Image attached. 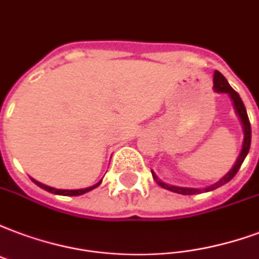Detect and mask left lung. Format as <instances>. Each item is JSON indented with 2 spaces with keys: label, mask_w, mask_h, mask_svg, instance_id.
<instances>
[{
  "label": "left lung",
  "mask_w": 259,
  "mask_h": 259,
  "mask_svg": "<svg viewBox=\"0 0 259 259\" xmlns=\"http://www.w3.org/2000/svg\"><path fill=\"white\" fill-rule=\"evenodd\" d=\"M213 89H214L215 93H225L231 97V100L233 102V108H235V112L240 118L243 125V132H244V139H243V146H242V151L239 154L236 162L232 166V169L229 170L228 174L225 175L224 178H221L219 182H215L214 184H211L209 187L205 188H191V187H178V186H170L168 183H164L162 180H159L157 178V175L151 170V175H153V179L158 186H161L165 190H169V191L176 192V194H182V195H194V194H201V192H207V191H213L215 188L221 187L224 186L225 183H228L229 180H232L235 178V175L238 174V170L242 166L243 161L246 158V155L248 154V150H250V145H251V125H250V120H248L247 112H246V108H244V104H243L242 98L239 97V94L236 91L233 90L232 87L229 85V83L227 81L221 73L219 71L214 72V77H213Z\"/></svg>",
  "instance_id": "left-lung-1"
}]
</instances>
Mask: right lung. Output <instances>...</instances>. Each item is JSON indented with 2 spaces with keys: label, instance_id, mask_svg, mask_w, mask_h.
I'll use <instances>...</instances> for the list:
<instances>
[{
  "label": "right lung",
  "instance_id": "obj_1",
  "mask_svg": "<svg viewBox=\"0 0 259 259\" xmlns=\"http://www.w3.org/2000/svg\"><path fill=\"white\" fill-rule=\"evenodd\" d=\"M32 182L38 186V187L44 188V190H46V191L52 192V194H57V195H69V196H76V195H81V194H85V192L91 191V190H94L95 187H98L101 184V182L102 180H100V182L97 183V184H94V186H91V187H87V188H81V190H57V188H53V187H49V186H45V184H42V183L36 182V180H34L32 179Z\"/></svg>",
  "mask_w": 259,
  "mask_h": 259
}]
</instances>
